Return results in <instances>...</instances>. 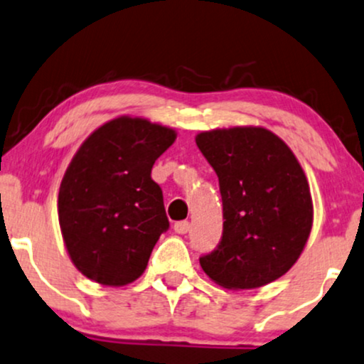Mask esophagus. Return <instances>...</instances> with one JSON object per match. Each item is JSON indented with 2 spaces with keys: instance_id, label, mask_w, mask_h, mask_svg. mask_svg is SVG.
Instances as JSON below:
<instances>
[{
  "instance_id": "34e87169",
  "label": "esophagus",
  "mask_w": 364,
  "mask_h": 364,
  "mask_svg": "<svg viewBox=\"0 0 364 364\" xmlns=\"http://www.w3.org/2000/svg\"><path fill=\"white\" fill-rule=\"evenodd\" d=\"M173 230L175 232H178V235H186V232H189L191 230V224L189 221H178L173 224Z\"/></svg>"
}]
</instances>
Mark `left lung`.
<instances>
[{"label":"left lung","instance_id":"1","mask_svg":"<svg viewBox=\"0 0 364 364\" xmlns=\"http://www.w3.org/2000/svg\"><path fill=\"white\" fill-rule=\"evenodd\" d=\"M197 146L219 178L223 236L200 267L224 289H257L285 275L312 228V199L302 167L264 128L214 129Z\"/></svg>","mask_w":364,"mask_h":364}]
</instances>
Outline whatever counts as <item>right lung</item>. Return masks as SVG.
I'll return each mask as SVG.
<instances>
[{
    "instance_id": "1",
    "label": "right lung",
    "mask_w": 364,
    "mask_h": 364,
    "mask_svg": "<svg viewBox=\"0 0 364 364\" xmlns=\"http://www.w3.org/2000/svg\"><path fill=\"white\" fill-rule=\"evenodd\" d=\"M173 141V129L123 116L79 148L58 191V223L82 275L119 287L145 272L170 228L151 167Z\"/></svg>"
}]
</instances>
